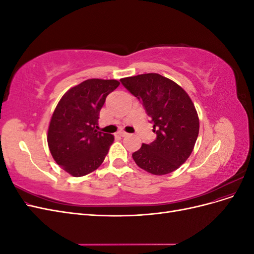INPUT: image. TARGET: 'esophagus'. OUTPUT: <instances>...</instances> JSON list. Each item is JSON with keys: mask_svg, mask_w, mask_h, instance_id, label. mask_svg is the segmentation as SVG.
I'll return each instance as SVG.
<instances>
[{"mask_svg": "<svg viewBox=\"0 0 254 254\" xmlns=\"http://www.w3.org/2000/svg\"><path fill=\"white\" fill-rule=\"evenodd\" d=\"M118 133H119V135H121V136H126V135H128V133L125 132V131H123V130H121V131H119Z\"/></svg>", "mask_w": 254, "mask_h": 254, "instance_id": "34e87169", "label": "esophagus"}]
</instances>
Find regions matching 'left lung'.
I'll list each match as a JSON object with an SVG mask.
<instances>
[{"mask_svg": "<svg viewBox=\"0 0 254 254\" xmlns=\"http://www.w3.org/2000/svg\"><path fill=\"white\" fill-rule=\"evenodd\" d=\"M151 119L156 140L132 153L137 166L153 175H166L182 165L193 151L199 119L191 99L180 86L156 73L122 78Z\"/></svg>", "mask_w": 254, "mask_h": 254, "instance_id": "obj_1", "label": "left lung"}]
</instances>
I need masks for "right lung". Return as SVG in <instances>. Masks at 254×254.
Listing matches in <instances>:
<instances>
[{
    "label": "right lung",
    "instance_id": "right-lung-1",
    "mask_svg": "<svg viewBox=\"0 0 254 254\" xmlns=\"http://www.w3.org/2000/svg\"><path fill=\"white\" fill-rule=\"evenodd\" d=\"M119 86L114 79H88L61 97L51 119L48 144L54 160L66 173L81 177L103 163L114 137L97 130L99 111Z\"/></svg>",
    "mask_w": 254,
    "mask_h": 254
}]
</instances>
